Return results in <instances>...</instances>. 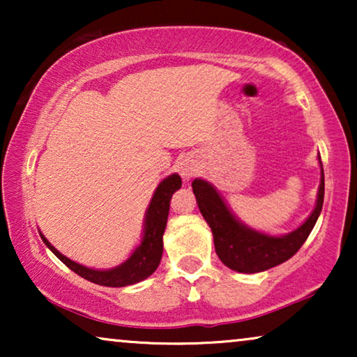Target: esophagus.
Listing matches in <instances>:
<instances>
[{"label": "esophagus", "instance_id": "obj_1", "mask_svg": "<svg viewBox=\"0 0 357 357\" xmlns=\"http://www.w3.org/2000/svg\"><path fill=\"white\" fill-rule=\"evenodd\" d=\"M197 170H198L197 165H195L190 159L180 160V164H178V172H180V175H182V177H183L185 180L192 178L193 175L197 174Z\"/></svg>", "mask_w": 357, "mask_h": 357}]
</instances>
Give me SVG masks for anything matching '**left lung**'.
<instances>
[{
	"instance_id": "8db88e82",
	"label": "left lung",
	"mask_w": 357,
	"mask_h": 357,
	"mask_svg": "<svg viewBox=\"0 0 357 357\" xmlns=\"http://www.w3.org/2000/svg\"><path fill=\"white\" fill-rule=\"evenodd\" d=\"M192 188L199 211L213 231L214 248L219 260L234 271L258 273L289 260L304 245L324 206L325 177L321 169L317 206L309 219L299 229L281 237L265 236L238 222L216 190L204 180H193Z\"/></svg>"
}]
</instances>
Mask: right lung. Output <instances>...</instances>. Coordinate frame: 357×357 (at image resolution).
Segmentation results:
<instances>
[{"label":"right lung","mask_w":357,"mask_h":357,"mask_svg":"<svg viewBox=\"0 0 357 357\" xmlns=\"http://www.w3.org/2000/svg\"><path fill=\"white\" fill-rule=\"evenodd\" d=\"M182 187V178L177 174L170 175L155 188L154 197L151 199L148 213H146V224H144V236L141 241V245L136 248L128 260L121 263L120 266L114 268V270L99 271L91 270L77 263L71 261L70 258L61 255L45 237L42 236L45 245L65 263V265L79 275L84 280L96 282L99 286H109V287H123L135 284L146 280V278L153 275L155 268L159 266L160 257H162V236L165 231V224H167L169 208H170V198L177 190Z\"/></svg>","instance_id":"1"}]
</instances>
